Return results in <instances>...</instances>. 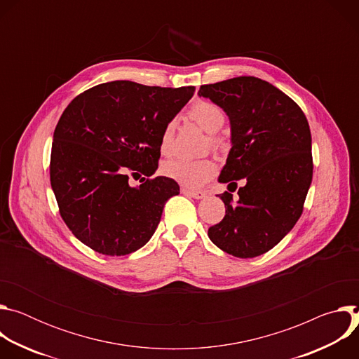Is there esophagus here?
<instances>
[{
	"instance_id": "34e87169",
	"label": "esophagus",
	"mask_w": 359,
	"mask_h": 359,
	"mask_svg": "<svg viewBox=\"0 0 359 359\" xmlns=\"http://www.w3.org/2000/svg\"><path fill=\"white\" fill-rule=\"evenodd\" d=\"M182 193L189 196V197L197 198V200H200V198H203L204 196H206V193H204V191H196V190H190V189H184V187L182 189Z\"/></svg>"
}]
</instances>
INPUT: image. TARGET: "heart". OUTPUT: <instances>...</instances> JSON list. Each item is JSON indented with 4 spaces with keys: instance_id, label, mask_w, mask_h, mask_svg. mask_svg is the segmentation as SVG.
I'll return each mask as SVG.
<instances>
[{
    "instance_id": "heart-1",
    "label": "heart",
    "mask_w": 359,
    "mask_h": 359,
    "mask_svg": "<svg viewBox=\"0 0 359 359\" xmlns=\"http://www.w3.org/2000/svg\"><path fill=\"white\" fill-rule=\"evenodd\" d=\"M189 118L204 132L209 135V143L216 150H223L226 147V139L216 132H219L224 122L226 114L224 111L210 100H197L189 109ZM175 121H170L165 125L161 139H159V150L163 156H170L173 151V140H175ZM217 170V165L213 159L204 158L197 161L187 159H175L166 162L162 166V173L186 186V187H200L206 182H209Z\"/></svg>"
}]
</instances>
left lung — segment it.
Listing matches in <instances>:
<instances>
[{"mask_svg":"<svg viewBox=\"0 0 359 359\" xmlns=\"http://www.w3.org/2000/svg\"><path fill=\"white\" fill-rule=\"evenodd\" d=\"M230 119L231 149L219 176L238 197L224 191V219L209 238L227 254L257 257L277 245L298 222L313 180L311 132L304 112L274 85L237 76L201 85ZM233 189H231V187Z\"/></svg>","mask_w":359,"mask_h":359,"instance_id":"8db88e82","label":"left lung"}]
</instances>
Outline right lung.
Wrapping results in <instances>:
<instances>
[{"mask_svg": "<svg viewBox=\"0 0 359 359\" xmlns=\"http://www.w3.org/2000/svg\"><path fill=\"white\" fill-rule=\"evenodd\" d=\"M193 93L194 86L114 81L67 107L54 132L49 176L61 217L85 245L126 255L150 240L179 184L158 176L132 187L129 173L156 172L161 133Z\"/></svg>", "mask_w": 359, "mask_h": 359, "instance_id": "1", "label": "right lung"}]
</instances>
